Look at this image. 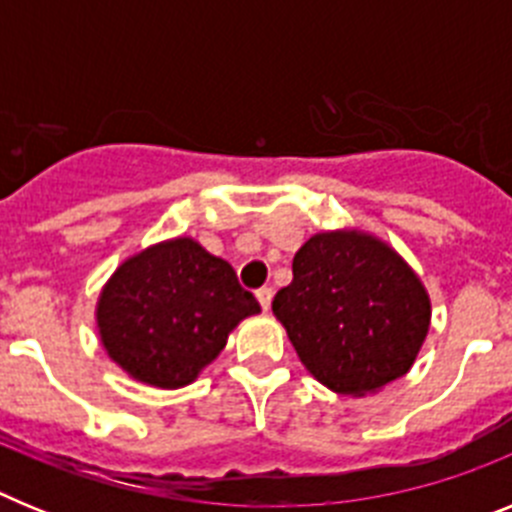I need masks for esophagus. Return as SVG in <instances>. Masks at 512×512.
Listing matches in <instances>:
<instances>
[{
    "mask_svg": "<svg viewBox=\"0 0 512 512\" xmlns=\"http://www.w3.org/2000/svg\"><path fill=\"white\" fill-rule=\"evenodd\" d=\"M271 297H274V289H271V287L256 289V300H259V305L264 307V310H269V307H271Z\"/></svg>",
    "mask_w": 512,
    "mask_h": 512,
    "instance_id": "1",
    "label": "esophagus"
}]
</instances>
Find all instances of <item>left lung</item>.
Segmentation results:
<instances>
[{"label":"left lung","instance_id":"8db88e82","mask_svg":"<svg viewBox=\"0 0 512 512\" xmlns=\"http://www.w3.org/2000/svg\"><path fill=\"white\" fill-rule=\"evenodd\" d=\"M271 302L307 372L338 395H369L408 374L431 325L428 292L374 235L318 233Z\"/></svg>","mask_w":512,"mask_h":512}]
</instances>
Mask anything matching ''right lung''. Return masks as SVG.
<instances>
[{
	"instance_id": "obj_1",
	"label": "right lung",
	"mask_w": 512,
	"mask_h": 512,
	"mask_svg": "<svg viewBox=\"0 0 512 512\" xmlns=\"http://www.w3.org/2000/svg\"><path fill=\"white\" fill-rule=\"evenodd\" d=\"M261 312L233 266L192 238L140 251L104 284L97 325L115 364L153 387H184L228 343V333Z\"/></svg>"
}]
</instances>
